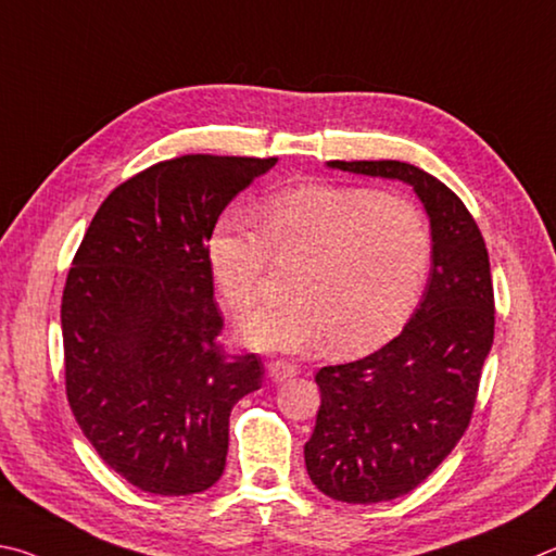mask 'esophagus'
Instances as JSON below:
<instances>
[{
	"instance_id": "1",
	"label": "esophagus",
	"mask_w": 556,
	"mask_h": 556,
	"mask_svg": "<svg viewBox=\"0 0 556 556\" xmlns=\"http://www.w3.org/2000/svg\"><path fill=\"white\" fill-rule=\"evenodd\" d=\"M266 374L273 383H283L288 378H293L300 374V368L295 364L286 362V358H273V362L266 364Z\"/></svg>"
}]
</instances>
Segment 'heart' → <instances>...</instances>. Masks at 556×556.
<instances>
[{
    "label": "heart",
    "mask_w": 556,
    "mask_h": 556,
    "mask_svg": "<svg viewBox=\"0 0 556 556\" xmlns=\"http://www.w3.org/2000/svg\"><path fill=\"white\" fill-rule=\"evenodd\" d=\"M256 219L258 227L227 212L207 243L212 276L233 313L256 303L273 258H298L288 276L293 293L241 325L249 346L309 352L337 338L339 352H358L410 317L432 266V229L415 202L313 182L270 194Z\"/></svg>",
    "instance_id": "1"
}]
</instances>
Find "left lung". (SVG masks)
<instances>
[{"mask_svg":"<svg viewBox=\"0 0 556 556\" xmlns=\"http://www.w3.org/2000/svg\"><path fill=\"white\" fill-rule=\"evenodd\" d=\"M329 165L413 185L432 229L430 283L403 332L315 376L323 405L305 444L309 479L329 498L368 505L417 489L469 427L493 344V280L479 224L434 175L401 161Z\"/></svg>","mask_w":556,"mask_h":556,"instance_id":"obj_1","label":"left lung"}]
</instances>
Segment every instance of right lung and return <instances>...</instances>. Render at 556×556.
I'll return each mask as SVG.
<instances>
[{
  "label": "right lung",
  "mask_w": 556,
  "mask_h": 556,
  "mask_svg": "<svg viewBox=\"0 0 556 556\" xmlns=\"http://www.w3.org/2000/svg\"><path fill=\"white\" fill-rule=\"evenodd\" d=\"M276 161L190 153L136 173L106 194L67 270V403L102 462L146 493L217 483L231 407L261 388V358L219 344L207 241Z\"/></svg>",
  "instance_id": "add662e5"
}]
</instances>
